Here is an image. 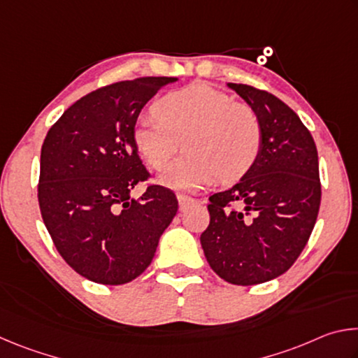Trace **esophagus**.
<instances>
[{
    "label": "esophagus",
    "mask_w": 358,
    "mask_h": 358,
    "mask_svg": "<svg viewBox=\"0 0 358 358\" xmlns=\"http://www.w3.org/2000/svg\"><path fill=\"white\" fill-rule=\"evenodd\" d=\"M177 199H178V205H180V210L181 211H185V210H187L189 207H192V205L197 203L196 199L186 196V194H178Z\"/></svg>",
    "instance_id": "esophagus-1"
}]
</instances>
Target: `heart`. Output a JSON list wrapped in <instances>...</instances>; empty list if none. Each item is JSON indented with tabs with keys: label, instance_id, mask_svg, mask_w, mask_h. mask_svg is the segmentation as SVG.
<instances>
[{
	"label": "heart",
	"instance_id": "obj_1",
	"mask_svg": "<svg viewBox=\"0 0 358 358\" xmlns=\"http://www.w3.org/2000/svg\"><path fill=\"white\" fill-rule=\"evenodd\" d=\"M151 113L156 121H141L132 131L142 159L161 171L181 142L187 151L161 177L167 186L192 189L215 175L221 183H234L256 166L262 151V126L254 108L208 83L161 96Z\"/></svg>",
	"mask_w": 358,
	"mask_h": 358
}]
</instances>
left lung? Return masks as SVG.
Returning <instances> with one entry per match:
<instances>
[{
  "label": "left lung",
  "mask_w": 358,
  "mask_h": 358,
  "mask_svg": "<svg viewBox=\"0 0 358 358\" xmlns=\"http://www.w3.org/2000/svg\"><path fill=\"white\" fill-rule=\"evenodd\" d=\"M262 126V151L250 172L210 196L201 235L215 273L237 286L275 280L305 250L320 207L317 148L292 108L251 85L229 83Z\"/></svg>",
  "instance_id": "left-lung-1"
}]
</instances>
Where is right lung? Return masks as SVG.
I'll use <instances>...</instances> for the list:
<instances>
[{"mask_svg":"<svg viewBox=\"0 0 358 358\" xmlns=\"http://www.w3.org/2000/svg\"><path fill=\"white\" fill-rule=\"evenodd\" d=\"M175 77H141L94 90L64 110L41 150L38 201L59 256L87 280L120 286L143 273L177 215L173 191L151 175L132 131L143 106Z\"/></svg>","mask_w":358,"mask_h":358,"instance_id":"add662e5","label":"right lung"}]
</instances>
